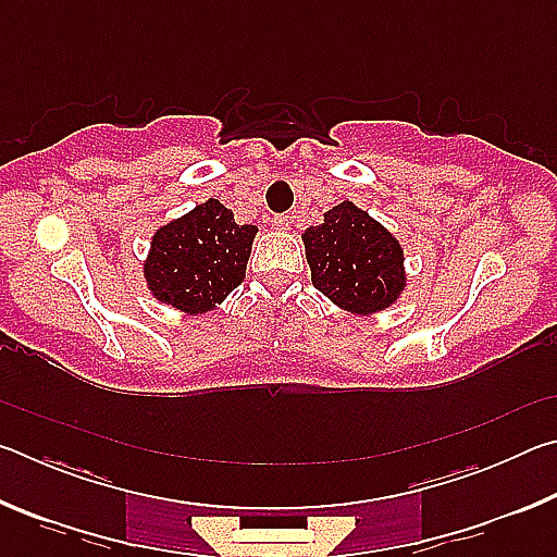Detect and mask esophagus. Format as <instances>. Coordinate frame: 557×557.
<instances>
[{
	"label": "esophagus",
	"instance_id": "esophagus-1",
	"mask_svg": "<svg viewBox=\"0 0 557 557\" xmlns=\"http://www.w3.org/2000/svg\"><path fill=\"white\" fill-rule=\"evenodd\" d=\"M272 225H275L277 231H289V225H292V219L287 213H277L275 219H272Z\"/></svg>",
	"mask_w": 557,
	"mask_h": 557
}]
</instances>
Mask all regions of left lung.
I'll use <instances>...</instances> for the list:
<instances>
[{
	"instance_id": "8db88e82",
	"label": "left lung",
	"mask_w": 557,
	"mask_h": 557,
	"mask_svg": "<svg viewBox=\"0 0 557 557\" xmlns=\"http://www.w3.org/2000/svg\"><path fill=\"white\" fill-rule=\"evenodd\" d=\"M301 240L312 285L346 312H383L408 285L398 238L351 201L329 209L324 223L309 225Z\"/></svg>"
}]
</instances>
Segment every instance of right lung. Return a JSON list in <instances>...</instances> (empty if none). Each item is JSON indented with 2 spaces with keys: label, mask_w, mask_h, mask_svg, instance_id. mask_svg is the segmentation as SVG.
<instances>
[{
  "label": "right lung",
  "mask_w": 557,
  "mask_h": 557,
  "mask_svg": "<svg viewBox=\"0 0 557 557\" xmlns=\"http://www.w3.org/2000/svg\"><path fill=\"white\" fill-rule=\"evenodd\" d=\"M256 233L258 225H238L221 201L199 203L152 235L149 292L184 314L211 312L243 282Z\"/></svg>",
  "instance_id": "1"
}]
</instances>
